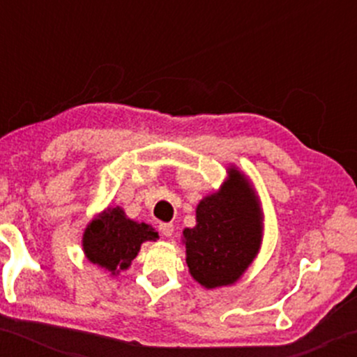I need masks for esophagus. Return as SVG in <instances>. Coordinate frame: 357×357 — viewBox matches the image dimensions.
I'll list each match as a JSON object with an SVG mask.
<instances>
[{
    "label": "esophagus",
    "instance_id": "1",
    "mask_svg": "<svg viewBox=\"0 0 357 357\" xmlns=\"http://www.w3.org/2000/svg\"><path fill=\"white\" fill-rule=\"evenodd\" d=\"M159 231L165 236H171L174 233V225L173 223H159Z\"/></svg>",
    "mask_w": 357,
    "mask_h": 357
}]
</instances>
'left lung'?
<instances>
[{"instance_id":"1","label":"left lung","mask_w":357,"mask_h":357,"mask_svg":"<svg viewBox=\"0 0 357 357\" xmlns=\"http://www.w3.org/2000/svg\"><path fill=\"white\" fill-rule=\"evenodd\" d=\"M186 264L206 289L233 284L255 258L261 238L257 196L236 169L220 192L196 208V227L183 231Z\"/></svg>"}]
</instances>
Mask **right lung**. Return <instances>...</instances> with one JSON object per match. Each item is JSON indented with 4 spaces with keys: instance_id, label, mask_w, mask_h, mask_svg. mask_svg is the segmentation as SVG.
<instances>
[{
    "instance_id": "right-lung-1",
    "label": "right lung",
    "mask_w": 357,
    "mask_h": 357,
    "mask_svg": "<svg viewBox=\"0 0 357 357\" xmlns=\"http://www.w3.org/2000/svg\"><path fill=\"white\" fill-rule=\"evenodd\" d=\"M155 238L158 233L149 225L126 218L121 208H109L99 220H93L87 227L84 233V250L92 264L114 273L129 267L142 241Z\"/></svg>"
}]
</instances>
